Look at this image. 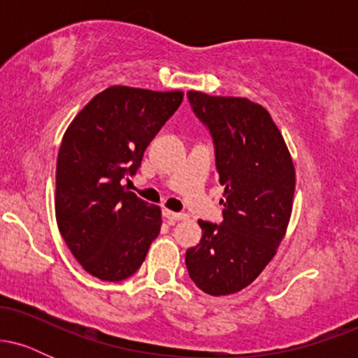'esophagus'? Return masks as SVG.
Here are the masks:
<instances>
[{
    "label": "esophagus",
    "instance_id": "1",
    "mask_svg": "<svg viewBox=\"0 0 358 358\" xmlns=\"http://www.w3.org/2000/svg\"><path fill=\"white\" fill-rule=\"evenodd\" d=\"M163 217H165V219L170 222V224H175V222L187 219V215H185V213L171 212V210H168V208H165V210H163Z\"/></svg>",
    "mask_w": 358,
    "mask_h": 358
}]
</instances>
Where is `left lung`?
Returning <instances> with one entry per match:
<instances>
[{
	"label": "left lung",
	"mask_w": 358,
	"mask_h": 358,
	"mask_svg": "<svg viewBox=\"0 0 358 358\" xmlns=\"http://www.w3.org/2000/svg\"><path fill=\"white\" fill-rule=\"evenodd\" d=\"M188 102L213 139L224 220H199L202 239L185 264L196 287L212 296L244 289L269 264L286 234L294 166L269 113L245 97L190 90Z\"/></svg>",
	"instance_id": "left-lung-1"
}]
</instances>
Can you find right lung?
<instances>
[{
	"label": "right lung",
	"instance_id": "1",
	"mask_svg": "<svg viewBox=\"0 0 358 358\" xmlns=\"http://www.w3.org/2000/svg\"><path fill=\"white\" fill-rule=\"evenodd\" d=\"M183 101V92L113 85L77 114L57 158L55 215L73 257L89 274L133 276L159 234L162 210L127 192L122 180Z\"/></svg>",
	"mask_w": 358,
	"mask_h": 358
}]
</instances>
